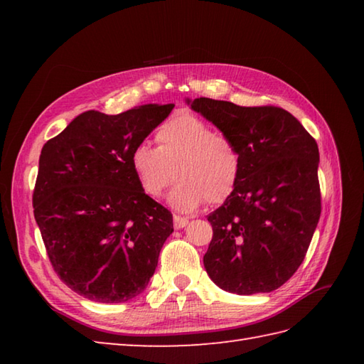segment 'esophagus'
Returning <instances> with one entry per match:
<instances>
[{"label": "esophagus", "instance_id": "1", "mask_svg": "<svg viewBox=\"0 0 364 364\" xmlns=\"http://www.w3.org/2000/svg\"><path fill=\"white\" fill-rule=\"evenodd\" d=\"M189 223V219H186V218H181V215H173V225H175V228L176 230H180V228H184Z\"/></svg>", "mask_w": 364, "mask_h": 364}]
</instances>
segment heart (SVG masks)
Wrapping results in <instances>:
<instances>
[{"instance_id": "b5f03b06", "label": "heart", "mask_w": 364, "mask_h": 364, "mask_svg": "<svg viewBox=\"0 0 364 364\" xmlns=\"http://www.w3.org/2000/svg\"><path fill=\"white\" fill-rule=\"evenodd\" d=\"M156 146L139 144L131 153V168L145 196L158 198L172 184L168 203L181 213L208 203H223L241 175V153L230 137L192 114H178L156 133Z\"/></svg>"}]
</instances>
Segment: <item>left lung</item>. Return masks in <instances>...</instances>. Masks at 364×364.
I'll return each instance as SVG.
<instances>
[{
	"instance_id": "8db88e82",
	"label": "left lung",
	"mask_w": 364,
	"mask_h": 364,
	"mask_svg": "<svg viewBox=\"0 0 364 364\" xmlns=\"http://www.w3.org/2000/svg\"><path fill=\"white\" fill-rule=\"evenodd\" d=\"M186 103L235 142L242 162L235 192L208 215L206 272L239 296L275 291L301 264L321 218L318 144L282 107Z\"/></svg>"
}]
</instances>
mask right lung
Segmentation results:
<instances>
[{
    "label": "right lung",
    "mask_w": 364,
    "mask_h": 364,
    "mask_svg": "<svg viewBox=\"0 0 364 364\" xmlns=\"http://www.w3.org/2000/svg\"><path fill=\"white\" fill-rule=\"evenodd\" d=\"M173 106L86 111L43 145L34 218L53 269L82 297L120 304L139 296L154 274L173 218L142 192L131 153Z\"/></svg>",
    "instance_id": "1"
}]
</instances>
